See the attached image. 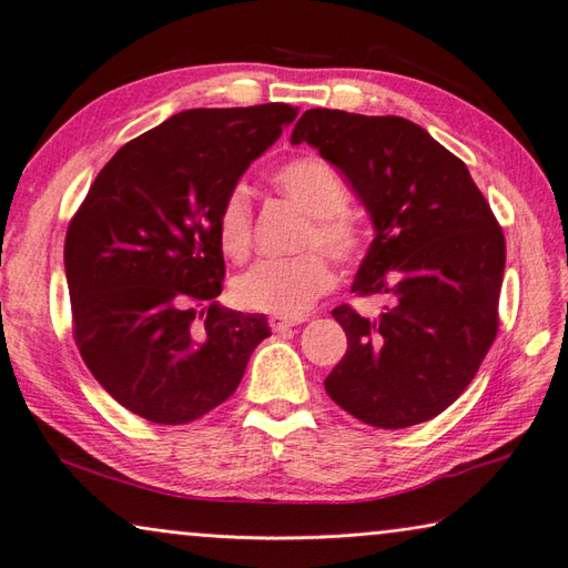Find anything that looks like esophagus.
<instances>
[{
	"mask_svg": "<svg viewBox=\"0 0 568 568\" xmlns=\"http://www.w3.org/2000/svg\"><path fill=\"white\" fill-rule=\"evenodd\" d=\"M305 320L307 317H277V315H273L268 320V324H271L273 332H285V329H291V327H297V324H303Z\"/></svg>",
	"mask_w": 568,
	"mask_h": 568,
	"instance_id": "34e87169",
	"label": "esophagus"
}]
</instances>
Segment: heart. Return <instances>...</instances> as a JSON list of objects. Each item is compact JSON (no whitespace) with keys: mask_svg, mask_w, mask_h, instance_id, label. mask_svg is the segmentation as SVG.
<instances>
[{"mask_svg":"<svg viewBox=\"0 0 568 568\" xmlns=\"http://www.w3.org/2000/svg\"><path fill=\"white\" fill-rule=\"evenodd\" d=\"M275 185L310 214L300 248L322 246L334 261L352 263L364 248L358 224L346 214L352 192L334 171L315 155L277 168ZM216 239L229 258L244 261L253 239V202L246 185H232L216 210ZM336 273L322 251H305L295 258L261 261L239 275L232 297L241 310L268 312L277 317H300L327 295Z\"/></svg>","mask_w":568,"mask_h":568,"instance_id":"b5f03b06","label":"heart"}]
</instances>
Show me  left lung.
<instances>
[{"label":"left lung","mask_w":568,"mask_h":568,"mask_svg":"<svg viewBox=\"0 0 568 568\" xmlns=\"http://www.w3.org/2000/svg\"><path fill=\"white\" fill-rule=\"evenodd\" d=\"M310 143L368 210L371 241L352 293L381 295L376 317L332 310L348 339L324 390L348 415L403 429L444 413L498 334L505 236L468 168L403 116L307 110Z\"/></svg>","instance_id":"8db88e82"}]
</instances>
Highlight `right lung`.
<instances>
[{
  "label": "right lung",
  "mask_w": 568,
  "mask_h": 568,
  "mask_svg": "<svg viewBox=\"0 0 568 568\" xmlns=\"http://www.w3.org/2000/svg\"><path fill=\"white\" fill-rule=\"evenodd\" d=\"M295 116L283 102L173 114L114 153L70 220L72 336L129 413L155 425L207 415L271 336L263 315L216 303V210Z\"/></svg>",
  "instance_id": "right-lung-1"
}]
</instances>
